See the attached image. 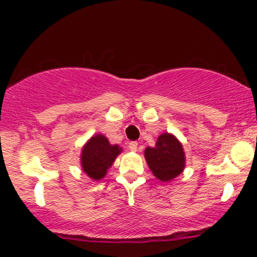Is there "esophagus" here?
<instances>
[{
    "label": "esophagus",
    "mask_w": 257,
    "mask_h": 257,
    "mask_svg": "<svg viewBox=\"0 0 257 257\" xmlns=\"http://www.w3.org/2000/svg\"><path fill=\"white\" fill-rule=\"evenodd\" d=\"M128 147L132 152H137V149H138V143H137V142H131Z\"/></svg>",
    "instance_id": "obj_1"
}]
</instances>
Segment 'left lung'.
I'll list each match as a JSON object with an SVG mask.
<instances>
[{
    "label": "left lung",
    "instance_id": "1",
    "mask_svg": "<svg viewBox=\"0 0 257 257\" xmlns=\"http://www.w3.org/2000/svg\"><path fill=\"white\" fill-rule=\"evenodd\" d=\"M144 157L154 177L164 183L172 181L185 169L183 144L168 132L158 137L154 148H145Z\"/></svg>",
    "mask_w": 257,
    "mask_h": 257
}]
</instances>
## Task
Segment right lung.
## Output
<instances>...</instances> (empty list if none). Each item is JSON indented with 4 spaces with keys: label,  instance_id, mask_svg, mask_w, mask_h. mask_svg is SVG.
<instances>
[{
    "label": "right lung",
    "instance_id": "add662e5",
    "mask_svg": "<svg viewBox=\"0 0 257 257\" xmlns=\"http://www.w3.org/2000/svg\"><path fill=\"white\" fill-rule=\"evenodd\" d=\"M123 152L118 144H110L107 137L94 134L82 148L80 167L88 178L92 180H102L112 167L114 160Z\"/></svg>",
    "mask_w": 257,
    "mask_h": 257
}]
</instances>
